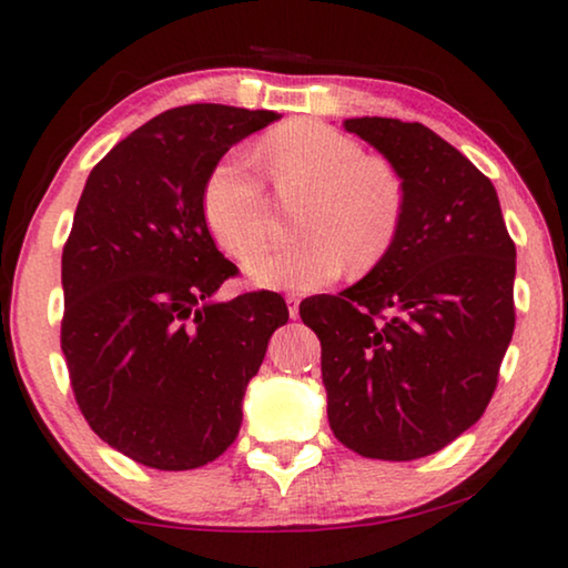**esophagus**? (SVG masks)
I'll list each match as a JSON object with an SVG mask.
<instances>
[{"label":"esophagus","mask_w":568,"mask_h":568,"mask_svg":"<svg viewBox=\"0 0 568 568\" xmlns=\"http://www.w3.org/2000/svg\"><path fill=\"white\" fill-rule=\"evenodd\" d=\"M284 302H286V307H290L292 321H297V317H300V297H297V294H286Z\"/></svg>","instance_id":"esophagus-1"}]
</instances>
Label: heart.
I'll list each match as a JSON object with an SVG mask.
<instances>
[{"instance_id":"b5f03b06","label":"heart","mask_w":568,"mask_h":568,"mask_svg":"<svg viewBox=\"0 0 568 568\" xmlns=\"http://www.w3.org/2000/svg\"><path fill=\"white\" fill-rule=\"evenodd\" d=\"M263 160L278 193L307 191L300 209L302 240L263 247L245 263L255 286L310 292L341 276L346 263H375L398 235L406 193L385 160L364 158L352 136L317 121L274 131ZM204 220L232 258H245L268 227L266 183L247 152L216 162L204 185Z\"/></svg>"}]
</instances>
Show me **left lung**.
I'll return each mask as SVG.
<instances>
[{
    "instance_id": "left-lung-1",
    "label": "left lung",
    "mask_w": 568,
    "mask_h": 568,
    "mask_svg": "<svg viewBox=\"0 0 568 568\" xmlns=\"http://www.w3.org/2000/svg\"><path fill=\"white\" fill-rule=\"evenodd\" d=\"M406 193L398 235L362 282L300 315L321 338L328 422L375 460H416L484 416L515 333V243L494 183L424 123L346 119Z\"/></svg>"
}]
</instances>
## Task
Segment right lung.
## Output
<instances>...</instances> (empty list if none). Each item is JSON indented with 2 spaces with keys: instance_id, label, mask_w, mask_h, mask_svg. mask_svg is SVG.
<instances>
[{
  "instance_id": "1",
  "label": "right lung",
  "mask_w": 568,
  "mask_h": 568,
  "mask_svg": "<svg viewBox=\"0 0 568 568\" xmlns=\"http://www.w3.org/2000/svg\"><path fill=\"white\" fill-rule=\"evenodd\" d=\"M282 119L196 103L154 115L92 168L61 255V352L90 429L158 470L212 463L235 442L276 292L214 302L235 263L204 220L206 178L232 144Z\"/></svg>"
}]
</instances>
